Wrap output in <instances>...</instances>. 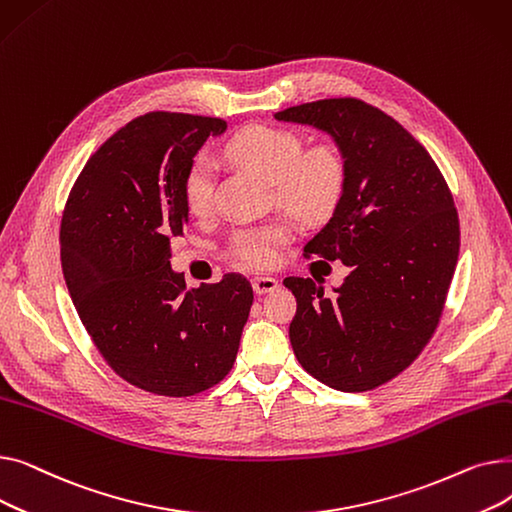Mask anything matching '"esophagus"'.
<instances>
[{
    "mask_svg": "<svg viewBox=\"0 0 512 512\" xmlns=\"http://www.w3.org/2000/svg\"><path fill=\"white\" fill-rule=\"evenodd\" d=\"M278 280L270 278V276H257L253 278V290L255 294H267V292H274L278 288Z\"/></svg>",
    "mask_w": 512,
    "mask_h": 512,
    "instance_id": "esophagus-1",
    "label": "esophagus"
}]
</instances>
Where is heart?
I'll return each mask as SVG.
<instances>
[{
  "instance_id": "obj_1",
  "label": "heart",
  "mask_w": 512,
  "mask_h": 512,
  "mask_svg": "<svg viewBox=\"0 0 512 512\" xmlns=\"http://www.w3.org/2000/svg\"><path fill=\"white\" fill-rule=\"evenodd\" d=\"M303 149L301 139L290 130L253 124L238 130L224 145L234 164L272 182L276 201L294 218L315 224L326 220L340 203L346 168L342 155L330 145ZM215 166L209 155H197L184 176V201L195 215L211 207ZM292 236V226L276 220L242 228L232 238V255L249 267H267L278 257V247Z\"/></svg>"
}]
</instances>
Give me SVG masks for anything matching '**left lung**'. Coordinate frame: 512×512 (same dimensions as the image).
<instances>
[{
	"mask_svg": "<svg viewBox=\"0 0 512 512\" xmlns=\"http://www.w3.org/2000/svg\"><path fill=\"white\" fill-rule=\"evenodd\" d=\"M274 118L328 132L346 168L340 203L305 255L351 274L334 294L311 278L284 280L297 297L292 351L330 388H378L417 359L440 321L461 245L448 184L411 132L361 99H319Z\"/></svg>",
	"mask_w": 512,
	"mask_h": 512,
	"instance_id": "8db88e82",
	"label": "left lung"
}]
</instances>
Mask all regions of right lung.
<instances>
[{"instance_id": "obj_1", "label": "right lung", "mask_w": 512, "mask_h": 512, "mask_svg": "<svg viewBox=\"0 0 512 512\" xmlns=\"http://www.w3.org/2000/svg\"><path fill=\"white\" fill-rule=\"evenodd\" d=\"M220 118L151 112L112 134L76 178L62 215V272L97 351L122 380L193 396L234 365L253 288L240 274L186 290L170 242L184 234V176Z\"/></svg>"}]
</instances>
